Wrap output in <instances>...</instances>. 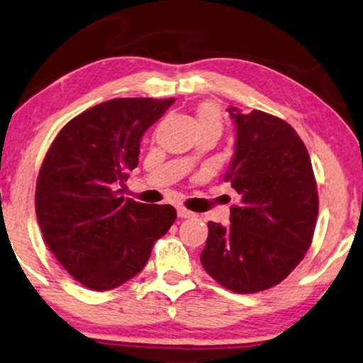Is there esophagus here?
<instances>
[{
  "label": "esophagus",
  "instance_id": "esophagus-1",
  "mask_svg": "<svg viewBox=\"0 0 363 363\" xmlns=\"http://www.w3.org/2000/svg\"><path fill=\"white\" fill-rule=\"evenodd\" d=\"M177 213H178V217H180V218H191V217H194V213L189 212L188 209H185V207H178Z\"/></svg>",
  "mask_w": 363,
  "mask_h": 363
}]
</instances>
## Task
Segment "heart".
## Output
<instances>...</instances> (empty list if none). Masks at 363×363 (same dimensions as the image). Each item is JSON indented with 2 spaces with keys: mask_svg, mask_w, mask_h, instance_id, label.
I'll list each match as a JSON object with an SVG mask.
<instances>
[{
  "mask_svg": "<svg viewBox=\"0 0 363 363\" xmlns=\"http://www.w3.org/2000/svg\"><path fill=\"white\" fill-rule=\"evenodd\" d=\"M198 128H216L222 130V111L216 103H203L196 112Z\"/></svg>",
  "mask_w": 363,
  "mask_h": 363,
  "instance_id": "b5f03b06",
  "label": "heart"
}]
</instances>
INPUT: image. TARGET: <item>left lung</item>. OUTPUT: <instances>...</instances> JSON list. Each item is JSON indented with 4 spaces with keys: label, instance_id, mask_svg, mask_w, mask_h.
I'll use <instances>...</instances> for the list:
<instances>
[{
    "label": "left lung",
    "instance_id": "8db88e82",
    "mask_svg": "<svg viewBox=\"0 0 363 363\" xmlns=\"http://www.w3.org/2000/svg\"><path fill=\"white\" fill-rule=\"evenodd\" d=\"M225 182L241 196L230 225L209 222L201 264L223 288L259 293L283 281L311 247L318 193L307 147L296 130L262 111L241 114Z\"/></svg>",
    "mask_w": 363,
    "mask_h": 363
}]
</instances>
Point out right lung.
Wrapping results in <instances>:
<instances>
[{
	"mask_svg": "<svg viewBox=\"0 0 363 363\" xmlns=\"http://www.w3.org/2000/svg\"><path fill=\"white\" fill-rule=\"evenodd\" d=\"M174 98H117L74 117L41 164L35 211L50 251L83 286L108 291L143 270L175 222L172 206L123 199L143 135Z\"/></svg>",
	"mask_w": 363,
	"mask_h": 363,
	"instance_id": "add662e5",
	"label": "right lung"
}]
</instances>
